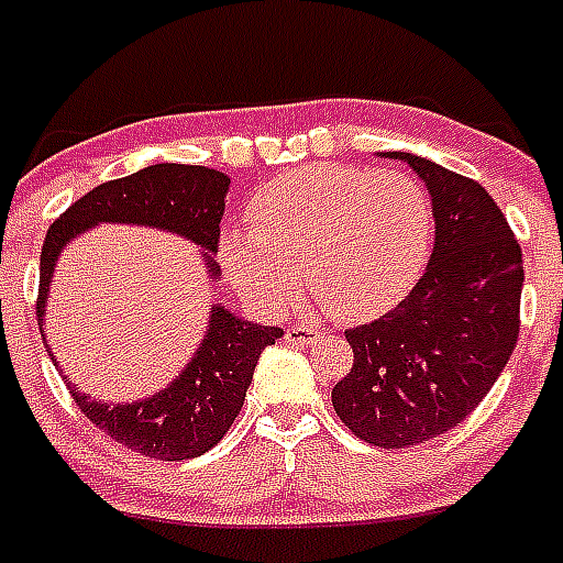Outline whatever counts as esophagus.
Segmentation results:
<instances>
[{"label": "esophagus", "instance_id": "34e87169", "mask_svg": "<svg viewBox=\"0 0 563 563\" xmlns=\"http://www.w3.org/2000/svg\"><path fill=\"white\" fill-rule=\"evenodd\" d=\"M314 338H320L318 325L297 323L291 325V329H286V340H289V343H311Z\"/></svg>", "mask_w": 563, "mask_h": 563}]
</instances>
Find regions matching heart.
<instances>
[{"label":"heart","instance_id":"heart-1","mask_svg":"<svg viewBox=\"0 0 563 563\" xmlns=\"http://www.w3.org/2000/svg\"><path fill=\"white\" fill-rule=\"evenodd\" d=\"M249 211L254 231H225L220 260L263 311L289 303L300 268L332 318L375 320L427 266L432 202L409 174L309 165L260 188Z\"/></svg>","mask_w":563,"mask_h":563}]
</instances>
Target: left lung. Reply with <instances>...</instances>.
Returning <instances> with one entry per match:
<instances>
[{
	"label": "left lung",
	"mask_w": 563,
	"mask_h": 563,
	"mask_svg": "<svg viewBox=\"0 0 563 563\" xmlns=\"http://www.w3.org/2000/svg\"><path fill=\"white\" fill-rule=\"evenodd\" d=\"M427 183L434 249L415 289L384 318L349 329V375L332 389L361 441L406 450L455 429L486 398L521 329V245L481 183L389 151Z\"/></svg>",
	"instance_id": "obj_1"
}]
</instances>
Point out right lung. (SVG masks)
<instances>
[{"label":"right lung","instance_id":"obj_1","mask_svg":"<svg viewBox=\"0 0 563 563\" xmlns=\"http://www.w3.org/2000/svg\"><path fill=\"white\" fill-rule=\"evenodd\" d=\"M229 177L206 165L159 163L131 177L102 183L51 223L40 257L36 318L42 323L56 257L70 238L99 223H134L183 234L206 254H217ZM211 277L220 268L206 263ZM283 338V329L240 320L225 306L211 309L209 332L183 375L136 404H102L70 386L82 415L117 443L157 461H186L209 452L243 409L260 352ZM54 361V354H51Z\"/></svg>","mask_w":563,"mask_h":563}]
</instances>
